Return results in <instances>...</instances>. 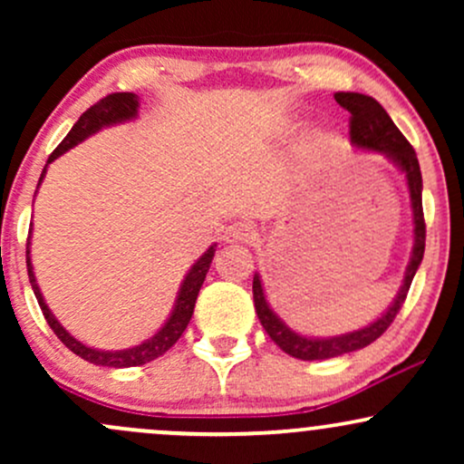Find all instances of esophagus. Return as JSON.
<instances>
[{
  "mask_svg": "<svg viewBox=\"0 0 464 464\" xmlns=\"http://www.w3.org/2000/svg\"><path fill=\"white\" fill-rule=\"evenodd\" d=\"M227 244H248L255 239L253 227L246 225V222H236V225L225 228V236H222Z\"/></svg>",
  "mask_w": 464,
  "mask_h": 464,
  "instance_id": "esophagus-1",
  "label": "esophagus"
}]
</instances>
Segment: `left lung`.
<instances>
[{
	"label": "left lung",
	"instance_id": "obj_1",
	"mask_svg": "<svg viewBox=\"0 0 464 464\" xmlns=\"http://www.w3.org/2000/svg\"><path fill=\"white\" fill-rule=\"evenodd\" d=\"M335 102L351 113V143L358 150L366 152H380L391 161L399 172L406 177L408 194H410V209H412V253H410V262L403 273L401 287H399L397 296L392 299L388 310L377 316L375 321L366 324L362 329H353V332L340 334V335H327V338H316V335H303L296 334L287 324L276 316L273 307H270L268 299H266L264 284L259 273L253 276V301L255 312H257L259 323L264 324L266 334L275 340V344L287 355L296 360H329L338 358V355L351 353L369 347L375 343L382 334L391 327L395 321L397 312L401 310L403 301H406L410 284H412L414 275H417L420 259H423L425 250V220H423V200H420V191H423V179H420L419 159L414 148L410 146L401 130L397 129L395 121L386 113L384 106L377 102L375 98L364 93L353 92H340L334 95Z\"/></svg>",
	"mask_w": 464,
	"mask_h": 464
}]
</instances>
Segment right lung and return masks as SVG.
Segmentation results:
<instances>
[{"label":"right lung","mask_w":464,"mask_h":464,"mask_svg":"<svg viewBox=\"0 0 464 464\" xmlns=\"http://www.w3.org/2000/svg\"><path fill=\"white\" fill-rule=\"evenodd\" d=\"M137 115H140V95H135V93H111V95H106V98L100 100V102H95L92 109L84 111V113L80 115V120L73 124V129L67 132L65 140L61 141V146H58L56 150L50 154V159H47L44 172H41L39 185H36V191H39L41 183H44V179L47 174V165H50L52 161H56L61 154L72 150L73 146H78V143L89 140V137L95 135V132H100L102 129H109V126H117V124H124V121L137 120ZM30 233H32V228H30ZM214 255H216V244H211V246L207 248L205 253L196 259L194 266L188 270L185 279L180 281L179 295H177V301H174L172 312H169L168 321L161 324V329H159L157 334L150 335V338L143 340L141 344H135V347H130V349L104 351V349L89 347V344H82L80 340L73 338V335L69 334L61 323L56 321V316L52 314V310L47 307V303L44 299V292H41L39 284H36L34 266H32V259H30V237H28V250H25L32 290H34L36 301H39L41 312H44L45 321L52 327V332L58 335V340H61V343L65 344L69 351H73V353L80 355L82 360L92 362V364H95V366H111V369H129V366L148 364V362L157 360L159 355H163L165 351L177 343L191 321L196 299H198L202 281H205L207 273H209V266H211V259H214Z\"/></svg>","instance_id":"add662e5"}]
</instances>
